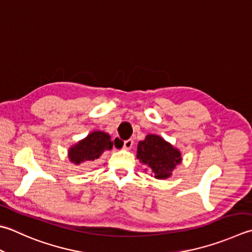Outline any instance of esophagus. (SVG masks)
I'll list each match as a JSON object with an SVG mask.
<instances>
[{
	"label": "esophagus",
	"instance_id": "obj_1",
	"mask_svg": "<svg viewBox=\"0 0 252 252\" xmlns=\"http://www.w3.org/2000/svg\"><path fill=\"white\" fill-rule=\"evenodd\" d=\"M132 145H134V140L132 139H127V140H125L124 141V149H126V150H129L131 147H132Z\"/></svg>",
	"mask_w": 252,
	"mask_h": 252
}]
</instances>
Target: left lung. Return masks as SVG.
I'll return each mask as SVG.
<instances>
[{
  "instance_id": "left-lung-1",
  "label": "left lung",
  "mask_w": 252,
  "mask_h": 252,
  "mask_svg": "<svg viewBox=\"0 0 252 252\" xmlns=\"http://www.w3.org/2000/svg\"><path fill=\"white\" fill-rule=\"evenodd\" d=\"M137 158L153 170L156 179L169 178L175 165L182 161L180 151L157 135H148L139 141Z\"/></svg>"
}]
</instances>
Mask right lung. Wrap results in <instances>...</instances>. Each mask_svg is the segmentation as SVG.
I'll list each match as a JSON object with an SVG mask.
<instances>
[{
    "label": "right lung",
    "instance_id": "obj_1",
    "mask_svg": "<svg viewBox=\"0 0 252 252\" xmlns=\"http://www.w3.org/2000/svg\"><path fill=\"white\" fill-rule=\"evenodd\" d=\"M113 148V142L108 134L103 131H93L87 138L79 141L69 150L71 162L79 164L83 161H93L99 158L104 151Z\"/></svg>",
    "mask_w": 252,
    "mask_h": 252
}]
</instances>
